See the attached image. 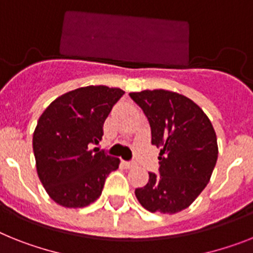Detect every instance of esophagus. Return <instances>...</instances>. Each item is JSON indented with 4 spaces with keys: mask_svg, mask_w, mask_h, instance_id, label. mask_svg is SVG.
Returning <instances> with one entry per match:
<instances>
[{
    "mask_svg": "<svg viewBox=\"0 0 253 253\" xmlns=\"http://www.w3.org/2000/svg\"><path fill=\"white\" fill-rule=\"evenodd\" d=\"M125 163V166L127 167V169H131V167L135 166V162H123Z\"/></svg>",
    "mask_w": 253,
    "mask_h": 253,
    "instance_id": "34e87169",
    "label": "esophagus"
}]
</instances>
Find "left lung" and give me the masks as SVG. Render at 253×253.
Segmentation results:
<instances>
[{
    "label": "left lung",
    "instance_id": "8db88e82",
    "mask_svg": "<svg viewBox=\"0 0 253 253\" xmlns=\"http://www.w3.org/2000/svg\"><path fill=\"white\" fill-rule=\"evenodd\" d=\"M152 130V144L161 148L159 173L135 190L150 212L176 213L202 193L216 166L218 148L211 121L189 97L167 90L131 92Z\"/></svg>",
    "mask_w": 253,
    "mask_h": 253
}]
</instances>
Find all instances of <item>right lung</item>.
Returning <instances> with one entry per match:
<instances>
[{
	"mask_svg": "<svg viewBox=\"0 0 253 253\" xmlns=\"http://www.w3.org/2000/svg\"><path fill=\"white\" fill-rule=\"evenodd\" d=\"M125 91L87 86L69 91L44 109L33 133L38 177L50 198L67 209H81L101 195L104 182L120 158L97 148L104 122Z\"/></svg>",
	"mask_w": 253,
	"mask_h": 253,
	"instance_id": "right-lung-1",
	"label": "right lung"
}]
</instances>
